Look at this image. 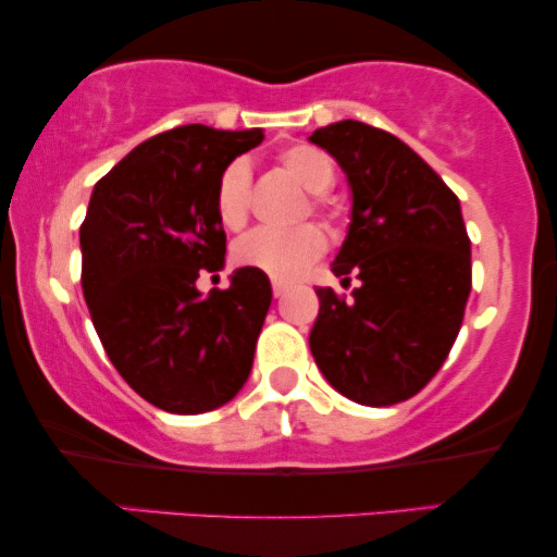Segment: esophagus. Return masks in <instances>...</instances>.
<instances>
[{"mask_svg":"<svg viewBox=\"0 0 557 557\" xmlns=\"http://www.w3.org/2000/svg\"><path fill=\"white\" fill-rule=\"evenodd\" d=\"M271 286H273V296H284L288 292V284H286V281H281V278H273Z\"/></svg>","mask_w":557,"mask_h":557,"instance_id":"obj_1","label":"esophagus"}]
</instances>
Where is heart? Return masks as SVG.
Here are the masks:
<instances>
[{
	"instance_id": "obj_1",
	"label": "heart",
	"mask_w": 557,
	"mask_h": 557,
	"mask_svg": "<svg viewBox=\"0 0 557 557\" xmlns=\"http://www.w3.org/2000/svg\"><path fill=\"white\" fill-rule=\"evenodd\" d=\"M278 170L288 174L296 185L307 189L309 197L301 208V218L314 212L330 223L339 227L342 223V205L326 195L324 189L334 185L337 170L334 162L322 149L309 147V144H294L278 151L276 157ZM215 215L220 225L227 231H240L250 218V170L243 159H233L223 166L215 182ZM326 250V235L319 225L304 223L292 231H258L243 235L233 246V261L240 269L263 271L273 278H294L301 271H307L317 258H322Z\"/></svg>"
}]
</instances>
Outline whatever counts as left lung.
Returning <instances> with one entry per match:
<instances>
[{"label":"left lung","mask_w":557,"mask_h":557,"mask_svg":"<svg viewBox=\"0 0 557 557\" xmlns=\"http://www.w3.org/2000/svg\"><path fill=\"white\" fill-rule=\"evenodd\" d=\"M352 187V223L332 265L352 296L317 288L309 347L324 377L360 406H395L451 352L471 292L459 197L398 136L362 121L317 128Z\"/></svg>","instance_id":"left-lung-1"}]
</instances>
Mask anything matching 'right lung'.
Masks as SVG:
<instances>
[{"mask_svg":"<svg viewBox=\"0 0 557 557\" xmlns=\"http://www.w3.org/2000/svg\"><path fill=\"white\" fill-rule=\"evenodd\" d=\"M263 141L261 128H170L139 144L96 182L81 225V284L98 339L132 391L166 413H208L235 398L253 368L271 307L263 271L223 269L215 182Z\"/></svg>","mask_w":557,"mask_h":557,"instance_id":"1","label":"right lung"}]
</instances>
